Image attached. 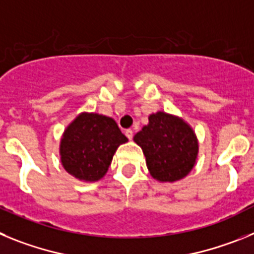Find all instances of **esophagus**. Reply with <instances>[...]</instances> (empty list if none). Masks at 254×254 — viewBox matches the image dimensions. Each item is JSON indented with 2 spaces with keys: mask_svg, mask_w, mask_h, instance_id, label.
<instances>
[{
  "mask_svg": "<svg viewBox=\"0 0 254 254\" xmlns=\"http://www.w3.org/2000/svg\"><path fill=\"white\" fill-rule=\"evenodd\" d=\"M126 136H127V137H128V140H132V137H133V131H132L131 128H128V129H126Z\"/></svg>",
  "mask_w": 254,
  "mask_h": 254,
  "instance_id": "1",
  "label": "esophagus"
}]
</instances>
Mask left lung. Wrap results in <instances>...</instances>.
I'll use <instances>...</instances> for the list:
<instances>
[{
  "mask_svg": "<svg viewBox=\"0 0 254 254\" xmlns=\"http://www.w3.org/2000/svg\"><path fill=\"white\" fill-rule=\"evenodd\" d=\"M142 149L150 176L160 183L183 179L196 165L198 140L183 118L159 111L133 136Z\"/></svg>",
  "mask_w": 254,
  "mask_h": 254,
  "instance_id": "1",
  "label": "left lung"
}]
</instances>
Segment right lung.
<instances>
[{
  "label": "right lung",
  "mask_w": 254,
  "mask_h": 254,
  "mask_svg": "<svg viewBox=\"0 0 254 254\" xmlns=\"http://www.w3.org/2000/svg\"><path fill=\"white\" fill-rule=\"evenodd\" d=\"M127 141L113 118L81 112L62 133L61 164L78 181L98 182L107 174L117 149Z\"/></svg>",
  "instance_id": "obj_1"
}]
</instances>
